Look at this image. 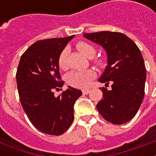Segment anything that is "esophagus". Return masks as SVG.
Instances as JSON below:
<instances>
[{
	"label": "esophagus",
	"mask_w": 156,
	"mask_h": 156,
	"mask_svg": "<svg viewBox=\"0 0 156 156\" xmlns=\"http://www.w3.org/2000/svg\"><path fill=\"white\" fill-rule=\"evenodd\" d=\"M82 92H83V94H88V93L90 92V90H89V89H83Z\"/></svg>",
	"instance_id": "34e87169"
}]
</instances>
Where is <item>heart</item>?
<instances>
[{"mask_svg": "<svg viewBox=\"0 0 156 156\" xmlns=\"http://www.w3.org/2000/svg\"><path fill=\"white\" fill-rule=\"evenodd\" d=\"M76 47L79 51L83 54L91 58L96 53V48L94 46L89 44L86 41H78L76 44ZM68 50L67 48L63 49L58 57V67L61 69H66L68 67L67 58H68ZM94 63L98 66H102L104 64V59L101 58H95L93 59ZM94 77V72L93 70H83V71H73L67 75V82L69 85L74 88H86L91 80Z\"/></svg>", "mask_w": 156, "mask_h": 156, "instance_id": "b5f03b06", "label": "heart"}]
</instances>
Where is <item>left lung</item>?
I'll return each instance as SVG.
<instances>
[{
	"mask_svg": "<svg viewBox=\"0 0 156 156\" xmlns=\"http://www.w3.org/2000/svg\"><path fill=\"white\" fill-rule=\"evenodd\" d=\"M86 38L101 45L108 56V65L98 81L103 98L97 109L103 118L115 124H123L137 114L144 96L146 69L140 49L121 32L84 33ZM112 83V88L107 86Z\"/></svg>",
	"mask_w": 156,
	"mask_h": 156,
	"instance_id": "1",
	"label": "left lung"
}]
</instances>
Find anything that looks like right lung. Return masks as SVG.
I'll return each instance as SVG.
<instances>
[{"mask_svg": "<svg viewBox=\"0 0 156 156\" xmlns=\"http://www.w3.org/2000/svg\"><path fill=\"white\" fill-rule=\"evenodd\" d=\"M73 36L34 42L22 55L16 71L19 98L33 126L44 134L61 135L73 121V105L82 95L68 87L55 97L53 90L62 87L58 60Z\"/></svg>", "mask_w": 156, "mask_h": 156, "instance_id": "obj_1", "label": "right lung"}]
</instances>
